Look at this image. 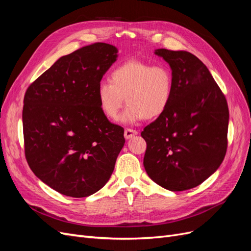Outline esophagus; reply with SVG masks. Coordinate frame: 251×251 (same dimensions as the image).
<instances>
[{
  "instance_id": "obj_1",
  "label": "esophagus",
  "mask_w": 251,
  "mask_h": 251,
  "mask_svg": "<svg viewBox=\"0 0 251 251\" xmlns=\"http://www.w3.org/2000/svg\"><path fill=\"white\" fill-rule=\"evenodd\" d=\"M138 132L136 130H133V128H126L125 130V138L126 139H131L132 137H134L135 135H137Z\"/></svg>"
}]
</instances>
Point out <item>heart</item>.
Wrapping results in <instances>:
<instances>
[{
    "mask_svg": "<svg viewBox=\"0 0 251 251\" xmlns=\"http://www.w3.org/2000/svg\"><path fill=\"white\" fill-rule=\"evenodd\" d=\"M173 89L174 77L168 66L131 59L112 70L109 82L100 83L96 96L101 113L110 120L118 119L126 100L123 121L134 124L161 116L171 102Z\"/></svg>",
    "mask_w": 251,
    "mask_h": 251,
    "instance_id": "b5f03b06",
    "label": "heart"
}]
</instances>
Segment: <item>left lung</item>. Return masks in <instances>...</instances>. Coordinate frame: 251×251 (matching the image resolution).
<instances>
[{
  "label": "left lung",
  "instance_id": "obj_1",
  "mask_svg": "<svg viewBox=\"0 0 251 251\" xmlns=\"http://www.w3.org/2000/svg\"><path fill=\"white\" fill-rule=\"evenodd\" d=\"M174 77L168 109L144 127L143 165L158 185L181 192L201 184L221 165L229 111L207 67L187 51L157 49Z\"/></svg>",
  "mask_w": 251,
  "mask_h": 251
}]
</instances>
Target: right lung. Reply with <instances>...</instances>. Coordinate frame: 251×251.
I'll list each match as a JSON object with an SVG mask.
<instances>
[{"instance_id":"right-lung-1","label":"right lung","mask_w":251,"mask_h":251,"mask_svg":"<svg viewBox=\"0 0 251 251\" xmlns=\"http://www.w3.org/2000/svg\"><path fill=\"white\" fill-rule=\"evenodd\" d=\"M117 48L95 43L62 56L30 85L23 108L25 156L35 176L73 198L109 181L126 142L97 101L103 74Z\"/></svg>"}]
</instances>
